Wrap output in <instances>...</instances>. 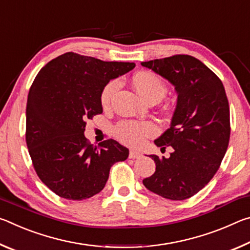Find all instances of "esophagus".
<instances>
[{"mask_svg":"<svg viewBox=\"0 0 250 250\" xmlns=\"http://www.w3.org/2000/svg\"><path fill=\"white\" fill-rule=\"evenodd\" d=\"M140 156H141L140 152H138V151H135V150H131L130 153H129V158L130 159H138V158H140Z\"/></svg>","mask_w":250,"mask_h":250,"instance_id":"obj_1","label":"esophagus"}]
</instances>
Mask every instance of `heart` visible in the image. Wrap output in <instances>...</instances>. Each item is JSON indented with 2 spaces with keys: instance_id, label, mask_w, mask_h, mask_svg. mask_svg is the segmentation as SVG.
I'll return each instance as SVG.
<instances>
[{
  "instance_id": "obj_1",
  "label": "heart",
  "mask_w": 250,
  "mask_h": 250,
  "mask_svg": "<svg viewBox=\"0 0 250 250\" xmlns=\"http://www.w3.org/2000/svg\"><path fill=\"white\" fill-rule=\"evenodd\" d=\"M132 84L146 101H160L167 94V87L159 77L151 73H138L133 76ZM119 87L118 80H111L104 87L100 94V103L105 107L108 105L111 97ZM156 132V126L150 122L121 121L115 126V134L121 142L129 146H140L146 137Z\"/></svg>"
}]
</instances>
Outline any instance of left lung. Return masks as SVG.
Here are the masks:
<instances>
[{
  "label": "left lung",
  "instance_id": "left-lung-1",
  "mask_svg": "<svg viewBox=\"0 0 250 250\" xmlns=\"http://www.w3.org/2000/svg\"><path fill=\"white\" fill-rule=\"evenodd\" d=\"M141 65L167 79L177 94L170 128L154 140L156 146H172L173 152L168 158L150 155L155 172L143 185L167 200L183 201L213 179L226 153L230 125L225 88L208 67L189 55Z\"/></svg>",
  "mask_w": 250,
  "mask_h": 250
}]
</instances>
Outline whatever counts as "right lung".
<instances>
[{
  "label": "right lung",
  "mask_w": 250,
  "mask_h": 250,
  "mask_svg": "<svg viewBox=\"0 0 250 250\" xmlns=\"http://www.w3.org/2000/svg\"><path fill=\"white\" fill-rule=\"evenodd\" d=\"M134 62L66 53L46 64L27 97L26 145L42 182L58 196L83 201L104 188L110 167L129 150L113 139L89 145L86 120L103 112L100 94Z\"/></svg>",
  "instance_id": "add662e5"
}]
</instances>
